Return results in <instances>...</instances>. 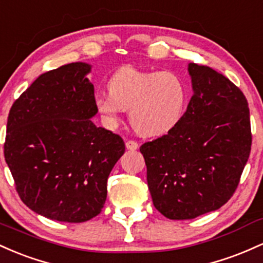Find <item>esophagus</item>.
<instances>
[{"label": "esophagus", "instance_id": "1", "mask_svg": "<svg viewBox=\"0 0 263 263\" xmlns=\"http://www.w3.org/2000/svg\"><path fill=\"white\" fill-rule=\"evenodd\" d=\"M125 146H126V149H129V150H137L138 147H139V144H138L135 140H128L125 143Z\"/></svg>", "mask_w": 263, "mask_h": 263}]
</instances>
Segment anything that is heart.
<instances>
[{
    "instance_id": "heart-1",
    "label": "heart",
    "mask_w": 263,
    "mask_h": 263,
    "mask_svg": "<svg viewBox=\"0 0 263 263\" xmlns=\"http://www.w3.org/2000/svg\"><path fill=\"white\" fill-rule=\"evenodd\" d=\"M108 92L94 99L103 120L116 125L120 113L129 110L134 130L145 137H159L173 130L186 110L187 88L173 72H144L123 67L109 78Z\"/></svg>"
}]
</instances>
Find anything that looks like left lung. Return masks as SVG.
<instances>
[{
    "mask_svg": "<svg viewBox=\"0 0 263 263\" xmlns=\"http://www.w3.org/2000/svg\"><path fill=\"white\" fill-rule=\"evenodd\" d=\"M194 94L178 125L140 146L155 209L170 220L195 219L231 199L250 156L246 97L212 68L189 64Z\"/></svg>",
    "mask_w": 263,
    "mask_h": 263,
    "instance_id": "obj_1",
    "label": "left lung"
}]
</instances>
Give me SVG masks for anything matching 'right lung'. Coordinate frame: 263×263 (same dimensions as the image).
I'll list each match as a JSON object with an SVG mask.
<instances>
[{"label":"right lung","instance_id":"obj_1","mask_svg":"<svg viewBox=\"0 0 263 263\" xmlns=\"http://www.w3.org/2000/svg\"><path fill=\"white\" fill-rule=\"evenodd\" d=\"M90 66L69 63L41 74L14 100L5 160L25 205L47 219L84 222L100 214L111 169L125 152L122 138L96 116Z\"/></svg>","mask_w":263,"mask_h":263}]
</instances>
